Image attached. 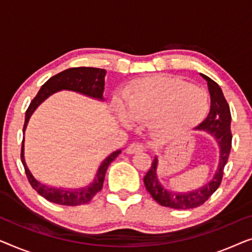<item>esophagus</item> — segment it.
Wrapping results in <instances>:
<instances>
[{
  "mask_svg": "<svg viewBox=\"0 0 252 252\" xmlns=\"http://www.w3.org/2000/svg\"><path fill=\"white\" fill-rule=\"evenodd\" d=\"M144 150V146L141 143H132L129 144L128 147L126 148V153L127 154H136V153H140V151H143Z\"/></svg>",
  "mask_w": 252,
  "mask_h": 252,
  "instance_id": "esophagus-1",
  "label": "esophagus"
}]
</instances>
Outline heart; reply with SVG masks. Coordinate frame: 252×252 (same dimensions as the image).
Segmentation results:
<instances>
[{"instance_id":"1","label":"heart","mask_w":252,"mask_h":252,"mask_svg":"<svg viewBox=\"0 0 252 252\" xmlns=\"http://www.w3.org/2000/svg\"><path fill=\"white\" fill-rule=\"evenodd\" d=\"M124 106L116 103L117 115L148 122L149 128L160 137H170L204 118L210 108L208 93L178 78L156 75L135 80L123 92Z\"/></svg>"}]
</instances>
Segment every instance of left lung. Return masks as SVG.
<instances>
[{
	"label": "left lung",
	"mask_w": 252,
	"mask_h": 252,
	"mask_svg": "<svg viewBox=\"0 0 252 252\" xmlns=\"http://www.w3.org/2000/svg\"><path fill=\"white\" fill-rule=\"evenodd\" d=\"M201 75L208 81L210 96H211V106H210V112L206 119L202 124H199L195 129L204 130V132L215 136L220 149L219 165L213 178L203 187L188 192H172L165 189L158 180V158L155 157L150 170L147 172L146 177L143 178L144 186L155 201L159 203L160 205L166 206V208L178 210L194 209L208 201L210 196L218 189L220 184H221L223 167L228 160L230 148H232V132H230L232 117H230L228 103H227L219 85L206 75L202 73Z\"/></svg>",
	"instance_id": "obj_1"
}]
</instances>
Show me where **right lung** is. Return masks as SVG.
<instances>
[{
    "mask_svg": "<svg viewBox=\"0 0 252 252\" xmlns=\"http://www.w3.org/2000/svg\"><path fill=\"white\" fill-rule=\"evenodd\" d=\"M106 71L103 68L96 67H72L67 68L61 73H58L54 77H51L37 93L35 97L32 99L29 109L26 110L25 115V124H24L23 132L25 133L26 126L29 124V120L32 116V113L35 111V109L42 103L44 99H47L54 93L60 91H72L80 93L82 95L88 96V97L99 99V101H104L103 97V92H104V78ZM122 153V150H117L112 153L110 156L105 158L102 161L101 166L98 167L97 173L94 181L91 185L87 186L86 188L74 189H63V188H55L49 187L41 184L37 181L31 171L27 167L25 163V158H24V140L22 144V153H20V158H22V163L25 168L26 177L29 179L31 186L33 189H35L37 194H40L51 203H56L60 205H67V206H75L81 205L88 203L97 192L101 190L103 187V181L105 178V172L108 170V166L111 164L112 160Z\"/></svg>",
    "mask_w": 252,
    "mask_h": 252,
    "instance_id": "add662e5",
    "label": "right lung"
}]
</instances>
